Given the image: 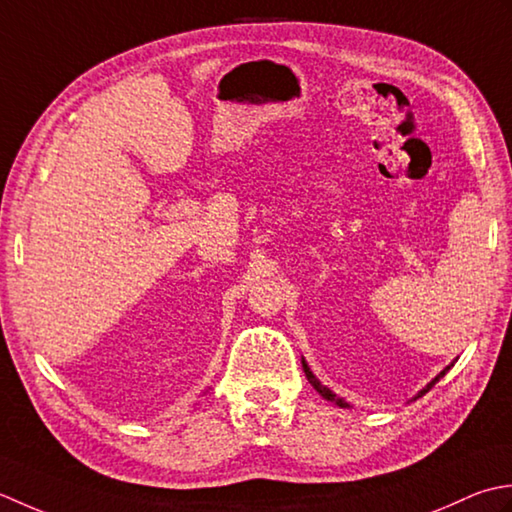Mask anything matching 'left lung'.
<instances>
[{
	"mask_svg": "<svg viewBox=\"0 0 512 512\" xmlns=\"http://www.w3.org/2000/svg\"><path fill=\"white\" fill-rule=\"evenodd\" d=\"M302 369H305V375H307V380L311 382V387H314V389H316V391H318V393L322 395V398H325V400H329V402H336L338 406H347V402H342L340 398H336V393H331V391H329L327 387H322V384H320V382L316 380V375L309 371V367H307V364H305V360H302ZM442 375H444V373H440V378H442ZM440 378H435V380H433V382L429 384V387H426V389H424L422 393H426V391H429V389L433 387V384H435L437 380H440Z\"/></svg>",
	"mask_w": 512,
	"mask_h": 512,
	"instance_id": "left-lung-1",
	"label": "left lung"
}]
</instances>
